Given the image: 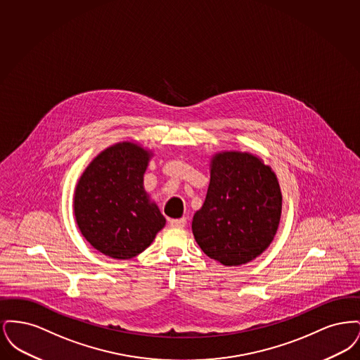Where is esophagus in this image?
<instances>
[{
  "instance_id": "1",
  "label": "esophagus",
  "mask_w": 360,
  "mask_h": 360,
  "mask_svg": "<svg viewBox=\"0 0 360 360\" xmlns=\"http://www.w3.org/2000/svg\"><path fill=\"white\" fill-rule=\"evenodd\" d=\"M169 224L174 226V228H184L186 225V217H182V219H172Z\"/></svg>"
}]
</instances>
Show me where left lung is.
<instances>
[{"label":"left lung","instance_id":"8db88e82","mask_svg":"<svg viewBox=\"0 0 360 360\" xmlns=\"http://www.w3.org/2000/svg\"><path fill=\"white\" fill-rule=\"evenodd\" d=\"M205 202L191 231L204 254L226 267L245 264L274 240L282 213L278 178L263 159L247 151L210 158Z\"/></svg>","mask_w":360,"mask_h":360}]
</instances>
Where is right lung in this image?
I'll return each instance as SVG.
<instances>
[{"label":"right lung","instance_id":"1","mask_svg":"<svg viewBox=\"0 0 360 360\" xmlns=\"http://www.w3.org/2000/svg\"><path fill=\"white\" fill-rule=\"evenodd\" d=\"M153 156L139 143L119 141L97 155L78 179L75 223L87 243L106 257H136L166 225L144 188V172Z\"/></svg>","mask_w":360,"mask_h":360}]
</instances>
